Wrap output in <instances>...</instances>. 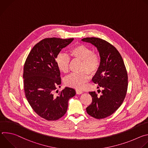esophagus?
<instances>
[{
  "label": "esophagus",
  "instance_id": "1",
  "mask_svg": "<svg viewBox=\"0 0 148 148\" xmlns=\"http://www.w3.org/2000/svg\"><path fill=\"white\" fill-rule=\"evenodd\" d=\"M75 91H76L77 94H81L82 93V91H81V90H76Z\"/></svg>",
  "mask_w": 148,
  "mask_h": 148
}]
</instances>
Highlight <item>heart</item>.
Instances as JSON below:
<instances>
[{
  "instance_id": "heart-1",
  "label": "heart",
  "mask_w": 148,
  "mask_h": 148,
  "mask_svg": "<svg viewBox=\"0 0 148 148\" xmlns=\"http://www.w3.org/2000/svg\"><path fill=\"white\" fill-rule=\"evenodd\" d=\"M69 53L73 59L82 61V71H87L91 75H94L98 71L101 66V58L98 54L94 53L90 47L82 44L77 45L69 50ZM70 61L69 56L63 53L58 54L56 58L58 69L64 73H67L69 71ZM87 72L71 74L65 78L66 85L76 89L82 88L89 79V75Z\"/></svg>"
}]
</instances>
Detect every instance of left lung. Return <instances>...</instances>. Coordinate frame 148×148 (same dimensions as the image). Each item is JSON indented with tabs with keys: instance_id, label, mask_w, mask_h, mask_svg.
Instances as JSON below:
<instances>
[{
	"instance_id": "8db88e82",
	"label": "left lung",
	"mask_w": 148,
	"mask_h": 148,
	"mask_svg": "<svg viewBox=\"0 0 148 148\" xmlns=\"http://www.w3.org/2000/svg\"><path fill=\"white\" fill-rule=\"evenodd\" d=\"M81 40L91 43L99 51L101 66L92 81L98 88H103L100 96L95 91L89 92L92 103L86 111L94 118H105L114 113L123 102L128 90V73L120 53L108 41L97 37Z\"/></svg>"
}]
</instances>
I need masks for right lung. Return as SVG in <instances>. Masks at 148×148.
Segmentation results:
<instances>
[{
    "mask_svg": "<svg viewBox=\"0 0 148 148\" xmlns=\"http://www.w3.org/2000/svg\"><path fill=\"white\" fill-rule=\"evenodd\" d=\"M73 40L44 38L33 47L25 63L23 77L25 96L34 111L47 121H56L64 116L69 99L75 95V91L69 87L55 94L61 82L56 58L61 49Z\"/></svg>",
    "mask_w": 148,
    "mask_h": 148,
    "instance_id": "add662e5",
    "label": "right lung"
}]
</instances>
